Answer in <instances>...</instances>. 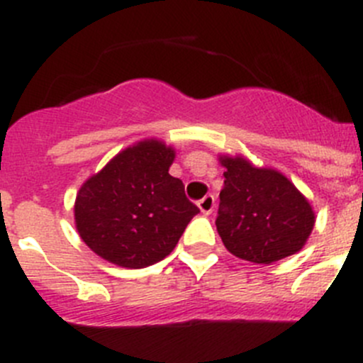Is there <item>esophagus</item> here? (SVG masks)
I'll use <instances>...</instances> for the list:
<instances>
[{
    "mask_svg": "<svg viewBox=\"0 0 363 363\" xmlns=\"http://www.w3.org/2000/svg\"><path fill=\"white\" fill-rule=\"evenodd\" d=\"M197 206H199V210L203 211L204 215H210L215 208V197L211 196V194H208V196H204L203 199L197 203Z\"/></svg>",
    "mask_w": 363,
    "mask_h": 363,
    "instance_id": "obj_1",
    "label": "esophagus"
}]
</instances>
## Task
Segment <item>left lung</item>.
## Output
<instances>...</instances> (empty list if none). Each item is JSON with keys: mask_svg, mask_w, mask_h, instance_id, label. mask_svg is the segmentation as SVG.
<instances>
[{"mask_svg": "<svg viewBox=\"0 0 363 363\" xmlns=\"http://www.w3.org/2000/svg\"><path fill=\"white\" fill-rule=\"evenodd\" d=\"M220 162L225 180L215 224L225 249L257 264L298 252L314 228V211L298 189L284 174L240 157Z\"/></svg>", "mask_w": 363, "mask_h": 363, "instance_id": "1", "label": "left lung"}]
</instances>
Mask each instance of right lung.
<instances>
[{"instance_id":"1","label":"right lung","mask_w":363,"mask_h":363,"mask_svg":"<svg viewBox=\"0 0 363 363\" xmlns=\"http://www.w3.org/2000/svg\"><path fill=\"white\" fill-rule=\"evenodd\" d=\"M173 160V148L148 139L118 153L81 186L75 225L93 252L125 268L150 267L173 252L199 213L183 182L169 174Z\"/></svg>"}]
</instances>
